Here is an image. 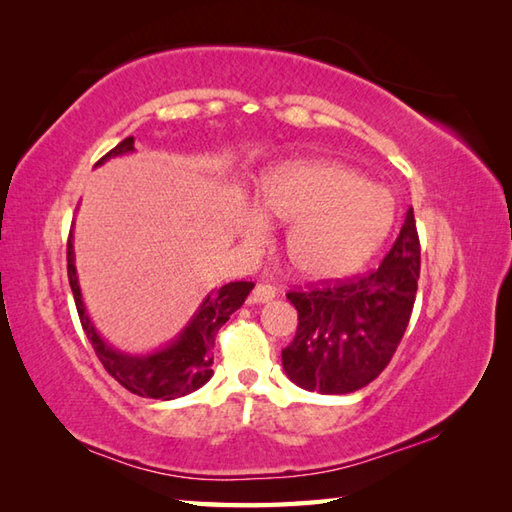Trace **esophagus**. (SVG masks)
Wrapping results in <instances>:
<instances>
[{"label":"esophagus","mask_w":512,"mask_h":512,"mask_svg":"<svg viewBox=\"0 0 512 512\" xmlns=\"http://www.w3.org/2000/svg\"><path fill=\"white\" fill-rule=\"evenodd\" d=\"M275 297H277V290H275L273 286H268V284H257V286H255V290L250 292L248 301H250V303H255V306H262V303L273 301Z\"/></svg>","instance_id":"obj_1"}]
</instances>
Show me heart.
Masks as SVG:
<instances>
[{"label": "heart", "instance_id": "b5f03b06", "mask_svg": "<svg viewBox=\"0 0 512 512\" xmlns=\"http://www.w3.org/2000/svg\"><path fill=\"white\" fill-rule=\"evenodd\" d=\"M253 213L239 222L244 242H262V221L288 226L281 253L290 273L328 284L372 262L396 224V200L339 162L292 160L257 180Z\"/></svg>", "mask_w": 512, "mask_h": 512}]
</instances>
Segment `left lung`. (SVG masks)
I'll use <instances>...</instances> for the list:
<instances>
[{"instance_id": "8db88e82", "label": "left lung", "mask_w": 512, "mask_h": 512, "mask_svg": "<svg viewBox=\"0 0 512 512\" xmlns=\"http://www.w3.org/2000/svg\"><path fill=\"white\" fill-rule=\"evenodd\" d=\"M420 277V242L407 211L394 246L367 277L288 292L299 325L281 352L284 372L301 389L352 394L383 372L407 330Z\"/></svg>"}]
</instances>
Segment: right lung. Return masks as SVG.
<instances>
[{
    "label": "right lung",
    "mask_w": 512,
    "mask_h": 512,
    "mask_svg": "<svg viewBox=\"0 0 512 512\" xmlns=\"http://www.w3.org/2000/svg\"><path fill=\"white\" fill-rule=\"evenodd\" d=\"M134 151V136H129L123 143H118L110 154H105L96 162V167L105 165L110 158L129 156ZM68 279L83 330L88 334L94 352L107 369V374L114 376L118 383L136 396L160 400L187 396L191 391L209 383V378L213 376L211 365L215 334L231 319L235 310L242 308L248 292L255 288L253 281H231V284L211 290L202 299L198 310L193 312L187 325L178 332V336H173L167 345L158 347V350L134 354L118 350V347L107 343L92 323L88 308L83 303L79 275H76L72 233L68 239Z\"/></svg>",
    "instance_id": "obj_1"
}]
</instances>
